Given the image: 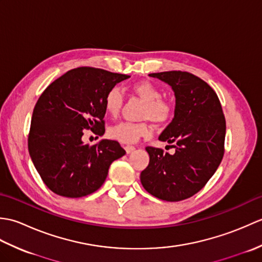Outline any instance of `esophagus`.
<instances>
[{
	"instance_id": "34e87169",
	"label": "esophagus",
	"mask_w": 262,
	"mask_h": 262,
	"mask_svg": "<svg viewBox=\"0 0 262 262\" xmlns=\"http://www.w3.org/2000/svg\"><path fill=\"white\" fill-rule=\"evenodd\" d=\"M125 151H126L127 154H129V153H132L133 151H135V146H133V145H126V146H125Z\"/></svg>"
}]
</instances>
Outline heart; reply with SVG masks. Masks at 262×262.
Segmentation results:
<instances>
[{
    "instance_id": "obj_1",
    "label": "heart",
    "mask_w": 262,
    "mask_h": 262,
    "mask_svg": "<svg viewBox=\"0 0 262 262\" xmlns=\"http://www.w3.org/2000/svg\"><path fill=\"white\" fill-rule=\"evenodd\" d=\"M132 91L144 102L141 111L142 118H147L157 125H162L168 121L173 114V103L170 100L161 97L160 88L149 81L137 82L132 85ZM124 96L117 86L109 89L103 98L104 111L111 117L120 113ZM108 135L115 141L124 144H132L140 141L142 137L151 135V127L147 122L120 121L111 126Z\"/></svg>"
}]
</instances>
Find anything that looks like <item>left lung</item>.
<instances>
[{"mask_svg": "<svg viewBox=\"0 0 262 262\" xmlns=\"http://www.w3.org/2000/svg\"><path fill=\"white\" fill-rule=\"evenodd\" d=\"M148 75L174 91V118L159 140L174 143L176 153L147 146L149 163L142 171L141 182L154 197L180 202L202 190L222 162L225 116L216 92L200 77L182 71Z\"/></svg>", "mask_w": 262, "mask_h": 262, "instance_id": "1", "label": "left lung"}]
</instances>
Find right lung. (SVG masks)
Masks as SVG:
<instances>
[{
    "mask_svg": "<svg viewBox=\"0 0 262 262\" xmlns=\"http://www.w3.org/2000/svg\"><path fill=\"white\" fill-rule=\"evenodd\" d=\"M129 75L82 66L51 83L33 108L28 149L43 183L68 198L88 196L103 185L110 164L125 155L117 141L82 143L84 130L104 134L103 98Z\"/></svg>",
    "mask_w": 262,
    "mask_h": 262,
    "instance_id": "right-lung-1",
    "label": "right lung"
}]
</instances>
